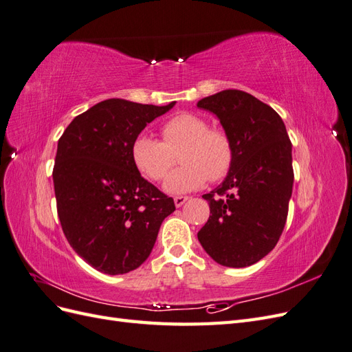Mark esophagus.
Returning <instances> with one entry per match:
<instances>
[{
    "label": "esophagus",
    "mask_w": 352,
    "mask_h": 352,
    "mask_svg": "<svg viewBox=\"0 0 352 352\" xmlns=\"http://www.w3.org/2000/svg\"><path fill=\"white\" fill-rule=\"evenodd\" d=\"M188 199H189V197H184V195L175 197V206H176V207H182Z\"/></svg>",
    "instance_id": "esophagus-1"
}]
</instances>
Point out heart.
<instances>
[{
  "label": "heart",
  "mask_w": 352,
  "mask_h": 352,
  "mask_svg": "<svg viewBox=\"0 0 352 352\" xmlns=\"http://www.w3.org/2000/svg\"><path fill=\"white\" fill-rule=\"evenodd\" d=\"M163 142L140 135L132 142V162L146 179L163 180L177 155L182 164L168 175L164 189L168 194H185L210 179L225 177L233 163V145L226 132L210 129L206 119L194 113H179L162 124Z\"/></svg>",
  "instance_id": "obj_1"
}]
</instances>
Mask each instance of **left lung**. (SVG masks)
Masks as SVG:
<instances>
[{"instance_id": "1", "label": "left lung", "mask_w": 352, "mask_h": 352, "mask_svg": "<svg viewBox=\"0 0 352 352\" xmlns=\"http://www.w3.org/2000/svg\"><path fill=\"white\" fill-rule=\"evenodd\" d=\"M216 114L233 145L226 179L210 194L202 248L226 267H247L278 243L292 195V144L280 116L251 94L226 89L198 101Z\"/></svg>"}]
</instances>
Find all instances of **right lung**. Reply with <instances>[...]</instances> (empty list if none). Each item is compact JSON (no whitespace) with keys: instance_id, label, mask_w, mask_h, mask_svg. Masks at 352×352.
I'll return each instance as SVG.
<instances>
[{"instance_id":"right-lung-1","label":"right lung","mask_w":352,"mask_h":352,"mask_svg":"<svg viewBox=\"0 0 352 352\" xmlns=\"http://www.w3.org/2000/svg\"><path fill=\"white\" fill-rule=\"evenodd\" d=\"M175 104L105 100L74 117L58 140L52 180L61 228L79 257L101 273L140 267L176 210L131 154L135 138Z\"/></svg>"}]
</instances>
